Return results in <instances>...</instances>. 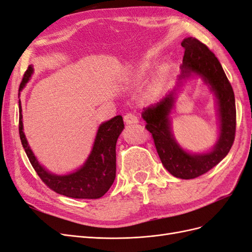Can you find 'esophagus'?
<instances>
[{
    "label": "esophagus",
    "mask_w": 252,
    "mask_h": 252,
    "mask_svg": "<svg viewBox=\"0 0 252 252\" xmlns=\"http://www.w3.org/2000/svg\"><path fill=\"white\" fill-rule=\"evenodd\" d=\"M124 121H125V123L128 124V125L135 124V123H138V122H139L138 118H136L134 114L131 113V112L125 114V116H124Z\"/></svg>",
    "instance_id": "esophagus-1"
}]
</instances>
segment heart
<instances>
[{
  "instance_id": "heart-1",
  "label": "heart",
  "mask_w": 252,
  "mask_h": 252,
  "mask_svg": "<svg viewBox=\"0 0 252 252\" xmlns=\"http://www.w3.org/2000/svg\"><path fill=\"white\" fill-rule=\"evenodd\" d=\"M163 74H164V72H162V77H163ZM157 90V85L154 87V88H152L151 89V91H150V95H152V94H155V91Z\"/></svg>"
}]
</instances>
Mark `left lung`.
<instances>
[{
    "mask_svg": "<svg viewBox=\"0 0 252 252\" xmlns=\"http://www.w3.org/2000/svg\"><path fill=\"white\" fill-rule=\"evenodd\" d=\"M185 49L179 80L192 74L200 75L217 96L220 118V138L207 154L191 155L180 147L171 132L169 114L174 103L171 91L157 104L144 108L145 128L151 133L162 164L173 177L189 180L200 177L218 165L228 155L235 136L236 111L234 94L220 61L205 44L195 37H186L182 42Z\"/></svg>",
    "mask_w": 252,
    "mask_h": 252,
    "instance_id": "1",
    "label": "left lung"
}]
</instances>
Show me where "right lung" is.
I'll return each instance as SVG.
<instances>
[{"instance_id":"right-lung-1","label":"right lung","mask_w":252,"mask_h":252,"mask_svg":"<svg viewBox=\"0 0 252 252\" xmlns=\"http://www.w3.org/2000/svg\"><path fill=\"white\" fill-rule=\"evenodd\" d=\"M32 72V66H29L23 75L19 91L25 87ZM19 132L23 148L44 184L55 192L73 199H100L108 191L116 179V145L124 129L123 118L117 116L100 125L93 150L80 169L66 175H57L41 166L30 149L23 132L21 101H19Z\"/></svg>"}]
</instances>
